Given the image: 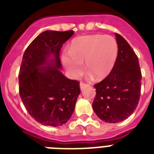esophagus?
<instances>
[{"mask_svg": "<svg viewBox=\"0 0 154 154\" xmlns=\"http://www.w3.org/2000/svg\"><path fill=\"white\" fill-rule=\"evenodd\" d=\"M87 85H88V84H86V83H84V82H81L80 83V88H81V89H83L85 88V87H86Z\"/></svg>", "mask_w": 154, "mask_h": 154, "instance_id": "esophagus-1", "label": "esophagus"}]
</instances>
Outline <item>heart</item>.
I'll return each mask as SVG.
<instances>
[{
	"label": "heart",
	"instance_id": "obj_1",
	"mask_svg": "<svg viewBox=\"0 0 154 154\" xmlns=\"http://www.w3.org/2000/svg\"><path fill=\"white\" fill-rule=\"evenodd\" d=\"M67 54L61 60L65 68L73 77L82 74L83 64L96 80L107 77L114 66L118 55V44L109 35H85L72 40Z\"/></svg>",
	"mask_w": 154,
	"mask_h": 154
}]
</instances>
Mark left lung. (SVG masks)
I'll use <instances>...</instances> for the list:
<instances>
[{
    "instance_id": "8db88e82",
    "label": "left lung",
    "mask_w": 154,
    "mask_h": 154,
    "mask_svg": "<svg viewBox=\"0 0 154 154\" xmlns=\"http://www.w3.org/2000/svg\"><path fill=\"white\" fill-rule=\"evenodd\" d=\"M118 55L105 79L94 85L96 97L93 109L101 120L117 123L127 119L136 109L141 96V72L137 56L129 43L115 33Z\"/></svg>"
}]
</instances>
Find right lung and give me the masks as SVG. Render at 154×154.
I'll return each instance as SVG.
<instances>
[{"mask_svg": "<svg viewBox=\"0 0 154 154\" xmlns=\"http://www.w3.org/2000/svg\"><path fill=\"white\" fill-rule=\"evenodd\" d=\"M74 32L47 30L24 53L19 94L28 112L43 125L60 126L70 119L79 96V82L60 72V50Z\"/></svg>", "mask_w": 154, "mask_h": 154, "instance_id": "right-lung-1", "label": "right lung"}]
</instances>
